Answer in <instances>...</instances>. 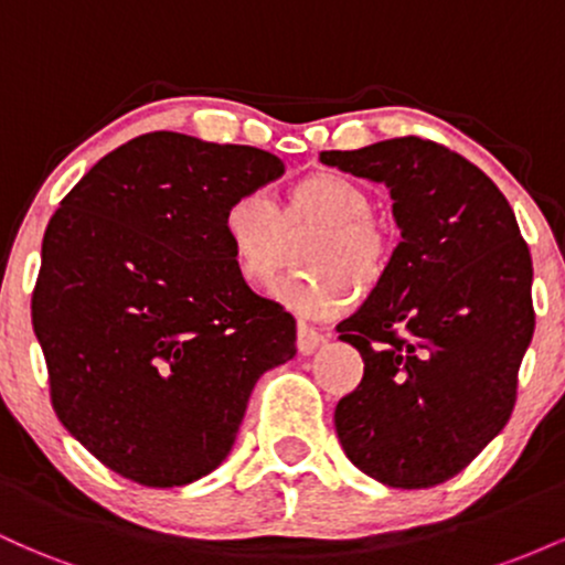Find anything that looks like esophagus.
I'll use <instances>...</instances> for the list:
<instances>
[{
	"label": "esophagus",
	"instance_id": "obj_1",
	"mask_svg": "<svg viewBox=\"0 0 565 565\" xmlns=\"http://www.w3.org/2000/svg\"><path fill=\"white\" fill-rule=\"evenodd\" d=\"M323 342H327V334H321L319 329L310 327V323H305V321L297 323V348H300L302 355L316 353Z\"/></svg>",
	"mask_w": 565,
	"mask_h": 565
}]
</instances>
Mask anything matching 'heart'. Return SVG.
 <instances>
[{"label": "heart", "mask_w": 565, "mask_h": 565, "mask_svg": "<svg viewBox=\"0 0 565 565\" xmlns=\"http://www.w3.org/2000/svg\"><path fill=\"white\" fill-rule=\"evenodd\" d=\"M372 196L340 172H313L297 180L278 199V210L260 193L236 196L223 212V236L238 276L263 289L276 281L289 257V233L313 231L300 260L310 274L284 284L278 297L310 316L345 308L353 278L374 284L385 274L391 242L374 223Z\"/></svg>", "instance_id": "heart-1"}]
</instances>
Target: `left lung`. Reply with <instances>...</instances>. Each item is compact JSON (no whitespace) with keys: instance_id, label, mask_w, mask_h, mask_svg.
I'll list each match as a JSON object with an SVG mask.
<instances>
[{"instance_id":"8db88e82","label":"left lung","mask_w":565,"mask_h":565,"mask_svg":"<svg viewBox=\"0 0 565 565\" xmlns=\"http://www.w3.org/2000/svg\"><path fill=\"white\" fill-rule=\"evenodd\" d=\"M387 185L401 242L372 297L337 327L364 380L334 408L342 451L393 489L449 481L508 425L534 334L531 255L508 199L423 138L323 151Z\"/></svg>"}]
</instances>
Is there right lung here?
<instances>
[{
  "label": "right lung",
  "mask_w": 565,
  "mask_h": 565,
  "mask_svg": "<svg viewBox=\"0 0 565 565\" xmlns=\"http://www.w3.org/2000/svg\"><path fill=\"white\" fill-rule=\"evenodd\" d=\"M281 174L260 148L148 132L50 217L31 321L53 408L129 481L172 489L215 470L257 380L295 359V319L246 287L223 236L225 206Z\"/></svg>",
  "instance_id": "obj_1"
}]
</instances>
